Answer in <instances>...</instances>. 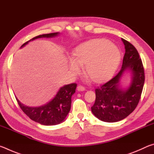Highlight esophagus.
Listing matches in <instances>:
<instances>
[{"instance_id":"obj_1","label":"esophagus","mask_w":154,"mask_h":154,"mask_svg":"<svg viewBox=\"0 0 154 154\" xmlns=\"http://www.w3.org/2000/svg\"><path fill=\"white\" fill-rule=\"evenodd\" d=\"M77 90L79 91H85V87L83 86V85H78L77 86Z\"/></svg>"}]
</instances>
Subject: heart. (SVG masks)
Here are the masks:
<instances>
[{"label":"heart","mask_w":154,"mask_h":154,"mask_svg":"<svg viewBox=\"0 0 154 154\" xmlns=\"http://www.w3.org/2000/svg\"><path fill=\"white\" fill-rule=\"evenodd\" d=\"M74 58L69 60L70 70L79 73L85 65V75L94 83H102L112 77L121 60V53L116 45L105 38H95L75 49Z\"/></svg>","instance_id":"1"}]
</instances>
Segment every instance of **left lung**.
<instances>
[{"instance_id":"left-lung-1","label":"left lung","mask_w":154,"mask_h":154,"mask_svg":"<svg viewBox=\"0 0 154 154\" xmlns=\"http://www.w3.org/2000/svg\"><path fill=\"white\" fill-rule=\"evenodd\" d=\"M122 40L126 49L122 69L111 80L96 88L95 103L91 107L96 118L106 122H116L128 116L139 104L144 85V67L139 52L132 44ZM128 69L132 72V82L128 89L123 91L119 88V80Z\"/></svg>"}]
</instances>
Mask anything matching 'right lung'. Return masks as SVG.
Wrapping results in <instances>:
<instances>
[{
  "mask_svg": "<svg viewBox=\"0 0 154 154\" xmlns=\"http://www.w3.org/2000/svg\"><path fill=\"white\" fill-rule=\"evenodd\" d=\"M58 34V32H54L36 36L24 43L22 47L27 44L29 41L36 38L53 37ZM77 85V83H74L62 87L53 100L47 105L39 107H28L21 104L17 98L16 100L22 111L32 120L46 126L56 125L61 123L70 111L71 106V96L75 92Z\"/></svg>",
  "mask_w": 154,
  "mask_h": 154,
  "instance_id": "1",
  "label": "right lung"
}]
</instances>
